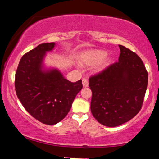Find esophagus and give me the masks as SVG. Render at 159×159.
Instances as JSON below:
<instances>
[{
  "instance_id": "esophagus-1",
  "label": "esophagus",
  "mask_w": 159,
  "mask_h": 159,
  "mask_svg": "<svg viewBox=\"0 0 159 159\" xmlns=\"http://www.w3.org/2000/svg\"><path fill=\"white\" fill-rule=\"evenodd\" d=\"M82 84H83V87H87L89 85V83H88V81H87V78H84L83 79H82Z\"/></svg>"
}]
</instances>
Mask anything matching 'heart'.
Instances as JSON below:
<instances>
[{
  "mask_svg": "<svg viewBox=\"0 0 159 159\" xmlns=\"http://www.w3.org/2000/svg\"><path fill=\"white\" fill-rule=\"evenodd\" d=\"M107 52L105 50H91L81 54L80 63L83 66H94L99 64L96 67V71L103 70L109 64V60L107 59Z\"/></svg>",
  "mask_w": 159,
  "mask_h": 159,
  "instance_id": "obj_1",
  "label": "heart"
}]
</instances>
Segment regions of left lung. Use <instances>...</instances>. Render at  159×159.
Masks as SVG:
<instances>
[{
  "instance_id": "obj_1",
  "label": "left lung",
  "mask_w": 159,
  "mask_h": 159,
  "mask_svg": "<svg viewBox=\"0 0 159 159\" xmlns=\"http://www.w3.org/2000/svg\"><path fill=\"white\" fill-rule=\"evenodd\" d=\"M119 47V61L89 79L91 113L98 123L108 127L126 123L139 112L148 83L141 59L123 45Z\"/></svg>"
}]
</instances>
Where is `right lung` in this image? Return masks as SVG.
Segmentation results:
<instances>
[{"label":"right lung","mask_w":159,"mask_h":159,"mask_svg":"<svg viewBox=\"0 0 159 159\" xmlns=\"http://www.w3.org/2000/svg\"><path fill=\"white\" fill-rule=\"evenodd\" d=\"M54 46V43H43L23 55L15 77L16 94L25 110L46 125L57 124L66 116L83 87L81 80L72 83L57 69L45 68L46 52Z\"/></svg>","instance_id":"right-lung-1"}]
</instances>
